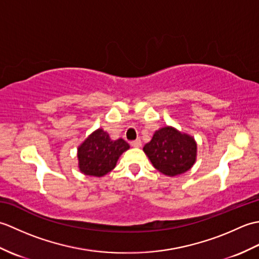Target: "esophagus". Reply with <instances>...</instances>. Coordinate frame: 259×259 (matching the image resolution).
Wrapping results in <instances>:
<instances>
[{
  "instance_id": "obj_1",
  "label": "esophagus",
  "mask_w": 259,
  "mask_h": 259,
  "mask_svg": "<svg viewBox=\"0 0 259 259\" xmlns=\"http://www.w3.org/2000/svg\"><path fill=\"white\" fill-rule=\"evenodd\" d=\"M130 145L133 146V147H135V148H140L142 146V142H141L140 139H137L135 141H131Z\"/></svg>"
}]
</instances>
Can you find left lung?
I'll list each match as a JSON object with an SVG mask.
<instances>
[{"label":"left lung","instance_id":"obj_1","mask_svg":"<svg viewBox=\"0 0 259 259\" xmlns=\"http://www.w3.org/2000/svg\"><path fill=\"white\" fill-rule=\"evenodd\" d=\"M144 151L151 163L161 174L174 177L192 167L197 157V144L191 136L172 126L157 130Z\"/></svg>","mask_w":259,"mask_h":259}]
</instances>
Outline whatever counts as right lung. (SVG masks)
<instances>
[{
    "label": "right lung",
    "mask_w": 259,
    "mask_h": 259,
    "mask_svg": "<svg viewBox=\"0 0 259 259\" xmlns=\"http://www.w3.org/2000/svg\"><path fill=\"white\" fill-rule=\"evenodd\" d=\"M129 148L123 139L112 140L108 133L98 129L78 148L80 171L87 176L102 177L111 171L119 157Z\"/></svg>",
    "instance_id": "right-lung-1"
}]
</instances>
